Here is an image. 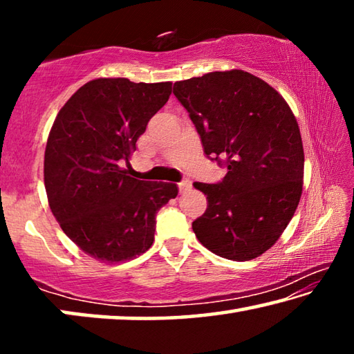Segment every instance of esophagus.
Wrapping results in <instances>:
<instances>
[{
  "instance_id": "obj_1",
  "label": "esophagus",
  "mask_w": 354,
  "mask_h": 354,
  "mask_svg": "<svg viewBox=\"0 0 354 354\" xmlns=\"http://www.w3.org/2000/svg\"><path fill=\"white\" fill-rule=\"evenodd\" d=\"M178 187H179V192H181V194H184L185 190H189L192 187V181H190V179H184V181H181V183L178 184Z\"/></svg>"
}]
</instances>
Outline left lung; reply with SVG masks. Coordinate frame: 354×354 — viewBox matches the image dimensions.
<instances>
[{
  "label": "left lung",
  "mask_w": 354,
  "mask_h": 354,
  "mask_svg": "<svg viewBox=\"0 0 354 354\" xmlns=\"http://www.w3.org/2000/svg\"><path fill=\"white\" fill-rule=\"evenodd\" d=\"M207 158L225 164L217 184L194 183L207 209L192 227L214 254L251 261L272 248L297 211L304 151L286 100L243 70L212 71L175 82Z\"/></svg>",
  "instance_id": "8db88e82"
}]
</instances>
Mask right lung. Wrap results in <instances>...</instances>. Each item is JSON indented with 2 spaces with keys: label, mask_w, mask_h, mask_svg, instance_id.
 Returning <instances> with one entry per match:
<instances>
[{
  "label": "right lung",
  "mask_w": 354,
  "mask_h": 354,
  "mask_svg": "<svg viewBox=\"0 0 354 354\" xmlns=\"http://www.w3.org/2000/svg\"><path fill=\"white\" fill-rule=\"evenodd\" d=\"M171 93V82L98 77L71 95L48 136L44 179L62 231L100 262L131 261L151 247L156 214L176 184L131 178L136 142Z\"/></svg>",
  "instance_id": "add662e5"
}]
</instances>
